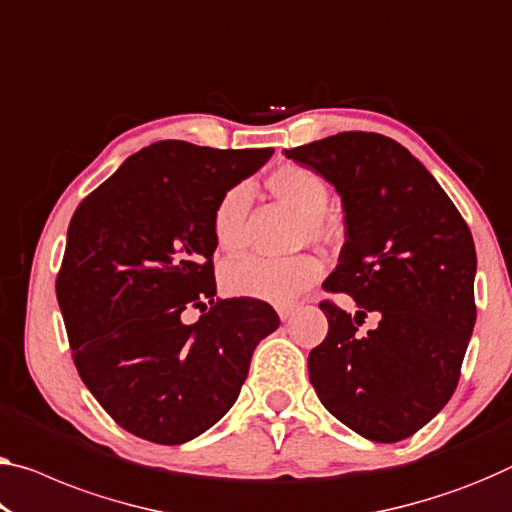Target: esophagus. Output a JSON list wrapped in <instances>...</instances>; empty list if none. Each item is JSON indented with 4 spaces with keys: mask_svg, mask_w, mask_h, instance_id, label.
<instances>
[{
    "mask_svg": "<svg viewBox=\"0 0 512 512\" xmlns=\"http://www.w3.org/2000/svg\"><path fill=\"white\" fill-rule=\"evenodd\" d=\"M295 311H297V306H295V304H281L279 309H277V313H279V318H281V320H288L290 316H293Z\"/></svg>",
    "mask_w": 512,
    "mask_h": 512,
    "instance_id": "1",
    "label": "esophagus"
}]
</instances>
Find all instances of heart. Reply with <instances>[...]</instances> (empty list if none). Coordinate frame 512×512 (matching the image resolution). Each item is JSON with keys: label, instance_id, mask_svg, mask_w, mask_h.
<instances>
[{"label": "heart", "instance_id": "obj_1", "mask_svg": "<svg viewBox=\"0 0 512 512\" xmlns=\"http://www.w3.org/2000/svg\"><path fill=\"white\" fill-rule=\"evenodd\" d=\"M281 203L302 215L297 242H313L329 247L341 238V224L327 212L329 185L316 169L304 164H281L265 180ZM251 203L249 185L238 183L219 196L210 215V231L215 245L222 251H235L245 245V224ZM325 267L313 254H297L290 258H265L245 254L222 265L219 281L224 293L233 297H249L272 304L293 302L306 288L316 283Z\"/></svg>", "mask_w": 512, "mask_h": 512}]
</instances>
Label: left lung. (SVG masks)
Returning a JSON list of instances; mask_svg holds the SVG:
<instances>
[{"instance_id": "obj_1", "label": "left lung", "mask_w": 512, "mask_h": 512, "mask_svg": "<svg viewBox=\"0 0 512 512\" xmlns=\"http://www.w3.org/2000/svg\"><path fill=\"white\" fill-rule=\"evenodd\" d=\"M341 194L345 245L322 288L325 341L309 352L320 403L373 442L414 435L451 400L476 322V247L430 171L391 137L338 132L286 151ZM368 312L381 322L368 335Z\"/></svg>"}]
</instances>
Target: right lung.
Returning <instances> with one entry per match:
<instances>
[{
	"label": "right lung",
	"instance_id": "obj_1",
	"mask_svg": "<svg viewBox=\"0 0 512 512\" xmlns=\"http://www.w3.org/2000/svg\"><path fill=\"white\" fill-rule=\"evenodd\" d=\"M270 155L157 141L70 219L57 300L73 361L132 435L171 446L215 426L238 400L258 341L279 327L267 302L215 297L210 231L219 196ZM187 308L209 311L187 326Z\"/></svg>",
	"mask_w": 512,
	"mask_h": 512
}]
</instances>
